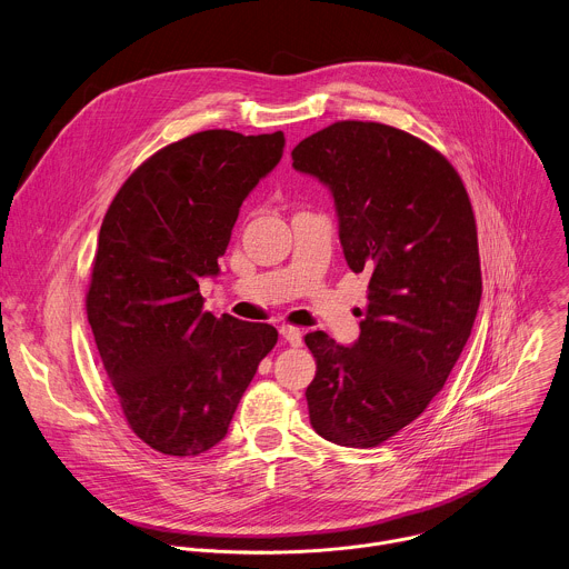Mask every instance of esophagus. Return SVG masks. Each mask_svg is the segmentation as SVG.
Returning <instances> with one entry per match:
<instances>
[{"mask_svg":"<svg viewBox=\"0 0 569 569\" xmlns=\"http://www.w3.org/2000/svg\"><path fill=\"white\" fill-rule=\"evenodd\" d=\"M281 337H283V341L286 343H290V346H301V330L299 328H295V326H281Z\"/></svg>","mask_w":569,"mask_h":569,"instance_id":"34e87169","label":"esophagus"}]
</instances>
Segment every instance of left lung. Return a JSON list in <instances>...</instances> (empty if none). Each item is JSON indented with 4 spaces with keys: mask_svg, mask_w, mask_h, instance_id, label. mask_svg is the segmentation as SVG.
<instances>
[{
    "mask_svg": "<svg viewBox=\"0 0 569 569\" xmlns=\"http://www.w3.org/2000/svg\"><path fill=\"white\" fill-rule=\"evenodd\" d=\"M292 167L330 187L352 272H368L359 339L306 335L317 372L312 429L355 449L411 425L458 361L480 306L476 217L460 173L425 140L339 120L292 149Z\"/></svg>",
    "mask_w": 569,
    "mask_h": 569,
    "instance_id": "left-lung-1",
    "label": "left lung"
}]
</instances>
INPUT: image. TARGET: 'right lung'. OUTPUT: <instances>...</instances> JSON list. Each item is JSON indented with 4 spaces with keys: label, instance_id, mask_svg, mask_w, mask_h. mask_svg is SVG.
Masks as SVG:
<instances>
[{
    "label": "right lung",
    "instance_id": "add662e5",
    "mask_svg": "<svg viewBox=\"0 0 569 569\" xmlns=\"http://www.w3.org/2000/svg\"><path fill=\"white\" fill-rule=\"evenodd\" d=\"M281 131L208 129L149 156L98 237L87 317L129 429L164 456L219 445L277 328L203 310L239 208L281 160Z\"/></svg>",
    "mask_w": 569,
    "mask_h": 569
}]
</instances>
